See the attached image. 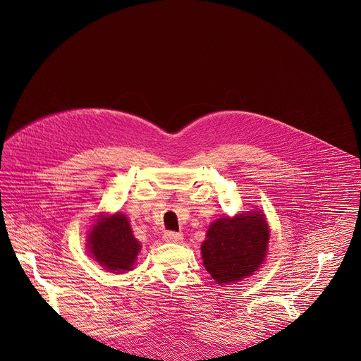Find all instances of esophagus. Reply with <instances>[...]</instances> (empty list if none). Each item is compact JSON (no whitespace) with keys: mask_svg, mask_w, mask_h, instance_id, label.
Here are the masks:
<instances>
[{"mask_svg":"<svg viewBox=\"0 0 361 361\" xmlns=\"http://www.w3.org/2000/svg\"><path fill=\"white\" fill-rule=\"evenodd\" d=\"M164 240L165 242H171V243H179L183 240V235L179 232H173V231H166L164 233Z\"/></svg>","mask_w":361,"mask_h":361,"instance_id":"esophagus-1","label":"esophagus"}]
</instances>
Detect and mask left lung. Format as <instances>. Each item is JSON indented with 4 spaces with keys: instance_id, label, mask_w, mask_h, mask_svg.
<instances>
[{
    "instance_id": "obj_1",
    "label": "left lung",
    "mask_w": 361,
    "mask_h": 361,
    "mask_svg": "<svg viewBox=\"0 0 361 361\" xmlns=\"http://www.w3.org/2000/svg\"><path fill=\"white\" fill-rule=\"evenodd\" d=\"M269 229L257 211L211 224L202 255L216 283H229L252 275L264 261Z\"/></svg>"
}]
</instances>
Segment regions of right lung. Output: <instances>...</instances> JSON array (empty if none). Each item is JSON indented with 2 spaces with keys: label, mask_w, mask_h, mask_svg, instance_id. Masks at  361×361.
<instances>
[{
  "label": "right lung",
  "mask_w": 361,
  "mask_h": 361,
  "mask_svg": "<svg viewBox=\"0 0 361 361\" xmlns=\"http://www.w3.org/2000/svg\"><path fill=\"white\" fill-rule=\"evenodd\" d=\"M89 249L106 269L111 272H123L132 269L140 243L133 238L129 221L122 214L99 219L90 238Z\"/></svg>",
  "instance_id": "1"
}]
</instances>
